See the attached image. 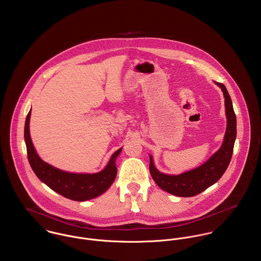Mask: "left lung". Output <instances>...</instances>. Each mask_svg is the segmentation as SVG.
<instances>
[{
	"mask_svg": "<svg viewBox=\"0 0 261 261\" xmlns=\"http://www.w3.org/2000/svg\"><path fill=\"white\" fill-rule=\"evenodd\" d=\"M216 84L223 91L227 115V129L220 149L199 168L178 176H170L159 172L153 166L152 158L149 155V173L152 180L161 189L172 195L192 197L200 194L222 177L231 161L236 139V115L225 85L220 82H216Z\"/></svg>",
	"mask_w": 261,
	"mask_h": 261,
	"instance_id": "obj_1",
	"label": "left lung"
}]
</instances>
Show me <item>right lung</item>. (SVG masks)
Returning a JSON list of instances; mask_svg holds the SVG:
<instances>
[{
  "mask_svg": "<svg viewBox=\"0 0 261 261\" xmlns=\"http://www.w3.org/2000/svg\"><path fill=\"white\" fill-rule=\"evenodd\" d=\"M30 115L31 111L27 114L24 129L27 155L32 170L43 183L63 197L74 201H86L95 198L111 187L117 172L115 160L121 149H117L112 154L106 169L96 174H73L58 170L42 161L34 149L29 130Z\"/></svg>",
  "mask_w": 261,
  "mask_h": 261,
  "instance_id": "add662e5",
  "label": "right lung"
}]
</instances>
